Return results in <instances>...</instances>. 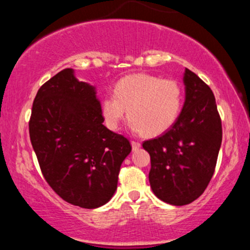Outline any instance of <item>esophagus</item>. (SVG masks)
<instances>
[{"label": "esophagus", "instance_id": "esophagus-1", "mask_svg": "<svg viewBox=\"0 0 250 250\" xmlns=\"http://www.w3.org/2000/svg\"><path fill=\"white\" fill-rule=\"evenodd\" d=\"M131 147H133V150H136V149H139L140 147H141V143H140L139 141H135V140H133V141H131Z\"/></svg>", "mask_w": 250, "mask_h": 250}]
</instances>
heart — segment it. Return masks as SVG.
<instances>
[{"label": "heart", "mask_w": 250, "mask_h": 250, "mask_svg": "<svg viewBox=\"0 0 250 250\" xmlns=\"http://www.w3.org/2000/svg\"><path fill=\"white\" fill-rule=\"evenodd\" d=\"M183 91L179 82L151 74H134L115 84L114 95L102 100L105 125L116 130L128 111L131 128L154 137L168 131L179 119Z\"/></svg>", "instance_id": "heart-1"}]
</instances>
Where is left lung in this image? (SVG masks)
I'll use <instances>...</instances> for the list:
<instances>
[{"mask_svg":"<svg viewBox=\"0 0 250 250\" xmlns=\"http://www.w3.org/2000/svg\"><path fill=\"white\" fill-rule=\"evenodd\" d=\"M186 101L179 119L165 134L142 143L150 155L149 182L160 200L189 205L208 187L222 142L215 96L202 80L186 69Z\"/></svg>","mask_w":250,"mask_h":250,"instance_id":"8db88e82","label":"left lung"}]
</instances>
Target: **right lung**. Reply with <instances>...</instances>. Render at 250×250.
<instances>
[{
  "label": "right lung",
  "instance_id": "1",
  "mask_svg": "<svg viewBox=\"0 0 250 250\" xmlns=\"http://www.w3.org/2000/svg\"><path fill=\"white\" fill-rule=\"evenodd\" d=\"M95 94L67 68L41 85L29 120L43 177L65 202L87 209L111 199L120 167L131 151L127 137L102 125Z\"/></svg>",
  "mask_w": 250,
  "mask_h": 250
}]
</instances>
